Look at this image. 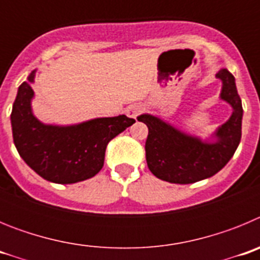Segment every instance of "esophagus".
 Listing matches in <instances>:
<instances>
[{
  "mask_svg": "<svg viewBox=\"0 0 260 260\" xmlns=\"http://www.w3.org/2000/svg\"><path fill=\"white\" fill-rule=\"evenodd\" d=\"M142 112H143V108H142V105H139V104L130 105V107L126 108V110H125L126 116L130 117V118H137L138 114H141Z\"/></svg>",
  "mask_w": 260,
  "mask_h": 260,
  "instance_id": "obj_1",
  "label": "esophagus"
}]
</instances>
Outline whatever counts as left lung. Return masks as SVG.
I'll use <instances>...</instances> for the list:
<instances>
[{"label":"left lung","mask_w":260,"mask_h":260,"mask_svg":"<svg viewBox=\"0 0 260 260\" xmlns=\"http://www.w3.org/2000/svg\"><path fill=\"white\" fill-rule=\"evenodd\" d=\"M216 77L222 82L220 98L232 105L233 113L215 133V143L202 142L151 114L138 117V121L148 127L147 165L160 180L181 185L206 180L221 171L237 150L241 141L242 103L234 77L226 69H221Z\"/></svg>","instance_id":"1"}]
</instances>
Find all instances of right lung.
<instances>
[{"instance_id": "1", "label": "right lung", "mask_w": 260, "mask_h": 260, "mask_svg": "<svg viewBox=\"0 0 260 260\" xmlns=\"http://www.w3.org/2000/svg\"><path fill=\"white\" fill-rule=\"evenodd\" d=\"M34 78L35 71L19 86L10 116L14 144L20 157L50 182L88 180L102 171L108 143L135 119L122 114L73 126L44 125L31 110Z\"/></svg>"}]
</instances>
